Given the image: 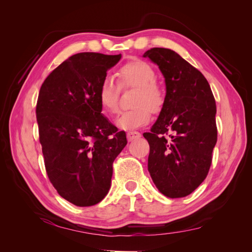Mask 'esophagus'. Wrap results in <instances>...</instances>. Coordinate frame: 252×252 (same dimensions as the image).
Returning a JSON list of instances; mask_svg holds the SVG:
<instances>
[{
    "label": "esophagus",
    "instance_id": "1",
    "mask_svg": "<svg viewBox=\"0 0 252 252\" xmlns=\"http://www.w3.org/2000/svg\"><path fill=\"white\" fill-rule=\"evenodd\" d=\"M141 138V133L138 131H129L127 133V140L128 142H132L134 140H138Z\"/></svg>",
    "mask_w": 252,
    "mask_h": 252
}]
</instances>
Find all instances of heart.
Wrapping results in <instances>:
<instances>
[{
    "mask_svg": "<svg viewBox=\"0 0 252 252\" xmlns=\"http://www.w3.org/2000/svg\"><path fill=\"white\" fill-rule=\"evenodd\" d=\"M118 78L122 87H138L131 110L122 112L116 125L123 130H132L146 125L151 111L158 112L164 105V93L156 81V71L151 64L141 60H132L121 66ZM120 88L111 79L102 81L97 90V100L102 109L107 113H116L119 109Z\"/></svg>",
    "mask_w": 252,
    "mask_h": 252,
    "instance_id": "obj_1",
    "label": "heart"
}]
</instances>
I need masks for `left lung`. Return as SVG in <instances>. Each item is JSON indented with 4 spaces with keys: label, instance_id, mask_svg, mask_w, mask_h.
<instances>
[{
    "label": "left lung",
    "instance_id": "obj_1",
    "mask_svg": "<svg viewBox=\"0 0 252 252\" xmlns=\"http://www.w3.org/2000/svg\"><path fill=\"white\" fill-rule=\"evenodd\" d=\"M143 58L158 66L166 86L156 123L143 134L150 146L148 171L165 196H186L210 168L218 138L215 97L204 75L175 51L151 48Z\"/></svg>",
    "mask_w": 252,
    "mask_h": 252
}]
</instances>
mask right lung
I'll return each instance as SVG.
<instances>
[{
    "mask_svg": "<svg viewBox=\"0 0 252 252\" xmlns=\"http://www.w3.org/2000/svg\"><path fill=\"white\" fill-rule=\"evenodd\" d=\"M121 58L77 53L40 89L35 112L48 178L63 199L80 207L100 203L108 193L112 163L127 144L126 133L103 116L97 100L107 70Z\"/></svg>",
    "mask_w": 252,
    "mask_h": 252,
    "instance_id": "1",
    "label": "right lung"
}]
</instances>
